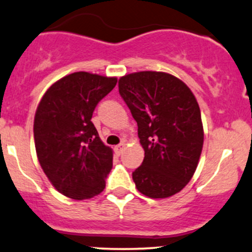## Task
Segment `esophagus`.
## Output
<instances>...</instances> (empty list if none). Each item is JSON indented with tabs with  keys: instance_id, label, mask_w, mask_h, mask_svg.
<instances>
[{
	"instance_id": "34e87169",
	"label": "esophagus",
	"mask_w": 252,
	"mask_h": 252,
	"mask_svg": "<svg viewBox=\"0 0 252 252\" xmlns=\"http://www.w3.org/2000/svg\"><path fill=\"white\" fill-rule=\"evenodd\" d=\"M124 147H125V143H121V144L116 145V147L114 148V151H115L116 155H121V153H123Z\"/></svg>"
}]
</instances>
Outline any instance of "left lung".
Instances as JSON below:
<instances>
[{
  "instance_id": "left-lung-1",
  "label": "left lung",
  "mask_w": 252,
  "mask_h": 252,
  "mask_svg": "<svg viewBox=\"0 0 252 252\" xmlns=\"http://www.w3.org/2000/svg\"><path fill=\"white\" fill-rule=\"evenodd\" d=\"M119 93L144 149L143 163L132 173L137 190L150 198L178 193L191 180L204 140L196 97L179 78L153 71L121 77Z\"/></svg>"
}]
</instances>
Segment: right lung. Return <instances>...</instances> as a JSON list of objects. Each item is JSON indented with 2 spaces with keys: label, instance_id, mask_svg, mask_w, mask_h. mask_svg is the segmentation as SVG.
<instances>
[{
  "label": "right lung",
  "instance_id": "right-lung-1",
  "mask_svg": "<svg viewBox=\"0 0 252 252\" xmlns=\"http://www.w3.org/2000/svg\"><path fill=\"white\" fill-rule=\"evenodd\" d=\"M115 77L75 72L45 91L33 123L34 145L43 172L63 196L83 201L105 188L113 150L103 144L91 118L115 88Z\"/></svg>",
  "mask_w": 252,
  "mask_h": 252
}]
</instances>
